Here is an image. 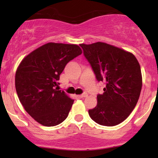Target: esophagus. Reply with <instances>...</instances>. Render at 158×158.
<instances>
[{
	"instance_id": "esophagus-1",
	"label": "esophagus",
	"mask_w": 158,
	"mask_h": 158,
	"mask_svg": "<svg viewBox=\"0 0 158 158\" xmlns=\"http://www.w3.org/2000/svg\"><path fill=\"white\" fill-rule=\"evenodd\" d=\"M79 97H80V98H84V97H88V94H87V93H83L82 94H81V95H79Z\"/></svg>"
}]
</instances>
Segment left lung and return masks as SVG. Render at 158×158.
<instances>
[{
	"mask_svg": "<svg viewBox=\"0 0 158 158\" xmlns=\"http://www.w3.org/2000/svg\"><path fill=\"white\" fill-rule=\"evenodd\" d=\"M98 81L106 84L97 105L88 110L98 124L114 126L135 108L142 88L140 66L133 54L103 42L80 44Z\"/></svg>",
	"mask_w": 158,
	"mask_h": 158,
	"instance_id": "8db88e82",
	"label": "left lung"
}]
</instances>
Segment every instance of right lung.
<instances>
[{"label":"right lung","mask_w":158,"mask_h":158,"mask_svg":"<svg viewBox=\"0 0 158 158\" xmlns=\"http://www.w3.org/2000/svg\"><path fill=\"white\" fill-rule=\"evenodd\" d=\"M81 52L77 44L50 42L30 52L19 64L15 73L18 97L40 124L55 126L68 117L74 100L56 86L66 64Z\"/></svg>","instance_id":"right-lung-1"}]
</instances>
